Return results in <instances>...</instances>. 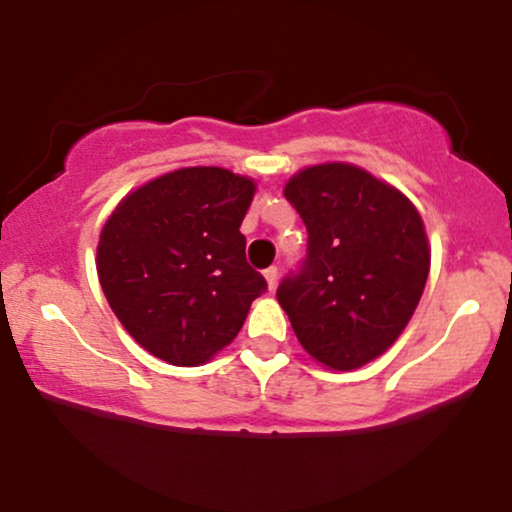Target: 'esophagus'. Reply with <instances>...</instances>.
I'll use <instances>...</instances> for the list:
<instances>
[{
    "label": "esophagus",
    "mask_w": 512,
    "mask_h": 512,
    "mask_svg": "<svg viewBox=\"0 0 512 512\" xmlns=\"http://www.w3.org/2000/svg\"><path fill=\"white\" fill-rule=\"evenodd\" d=\"M264 279H267V289L274 291L276 289V281H279V269L267 267V269H264Z\"/></svg>",
    "instance_id": "1"
}]
</instances>
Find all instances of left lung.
Wrapping results in <instances>:
<instances>
[{
  "label": "left lung",
  "mask_w": 512,
  "mask_h": 512,
  "mask_svg": "<svg viewBox=\"0 0 512 512\" xmlns=\"http://www.w3.org/2000/svg\"><path fill=\"white\" fill-rule=\"evenodd\" d=\"M308 228V255L276 289L298 342L332 370L385 354L424 293L431 250L402 192L351 163H322L286 182Z\"/></svg>",
  "instance_id": "1"
}]
</instances>
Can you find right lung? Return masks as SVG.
Wrapping results in <instances>:
<instances>
[{
  "mask_svg": "<svg viewBox=\"0 0 512 512\" xmlns=\"http://www.w3.org/2000/svg\"><path fill=\"white\" fill-rule=\"evenodd\" d=\"M255 182L226 168H180L117 204L98 240L110 308L149 354L199 366L236 339L267 281L240 233Z\"/></svg>",
  "mask_w": 512,
  "mask_h": 512,
  "instance_id": "obj_1",
  "label": "right lung"
}]
</instances>
